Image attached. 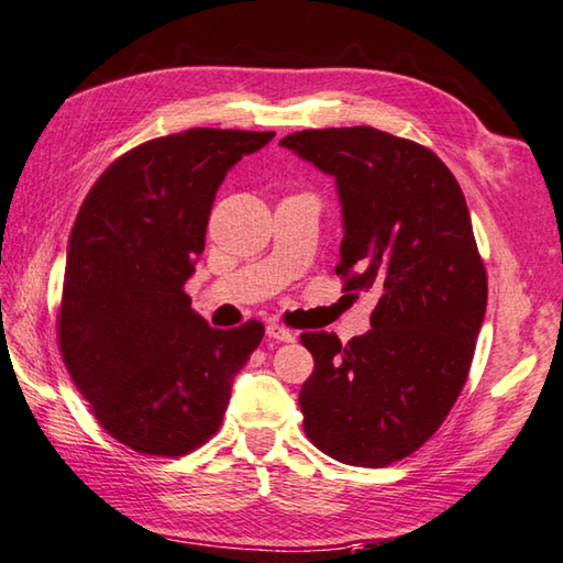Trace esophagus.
Returning <instances> with one entry per match:
<instances>
[{"label": "esophagus", "instance_id": "esophagus-1", "mask_svg": "<svg viewBox=\"0 0 563 563\" xmlns=\"http://www.w3.org/2000/svg\"><path fill=\"white\" fill-rule=\"evenodd\" d=\"M267 335L274 338V341H279V343H294V338H296L291 328H286L282 323H269L267 325Z\"/></svg>", "mask_w": 563, "mask_h": 563}]
</instances>
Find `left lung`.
<instances>
[{
    "instance_id": "8db88e82",
    "label": "left lung",
    "mask_w": 563,
    "mask_h": 563,
    "mask_svg": "<svg viewBox=\"0 0 563 563\" xmlns=\"http://www.w3.org/2000/svg\"><path fill=\"white\" fill-rule=\"evenodd\" d=\"M282 146L335 176L343 203V289H373L369 331L347 345L301 333L313 373L303 431L331 459L385 468L419 451L468 379L487 272L465 196L427 146L375 126L303 130Z\"/></svg>"
}]
</instances>
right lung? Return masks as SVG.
<instances>
[{
  "mask_svg": "<svg viewBox=\"0 0 563 563\" xmlns=\"http://www.w3.org/2000/svg\"><path fill=\"white\" fill-rule=\"evenodd\" d=\"M274 132L196 126L156 136L104 168L70 232L58 347L112 439L178 459L216 437L232 377L262 343L250 318L210 328L184 291L222 178Z\"/></svg>",
  "mask_w": 563,
  "mask_h": 563,
  "instance_id": "1",
  "label": "right lung"
}]
</instances>
